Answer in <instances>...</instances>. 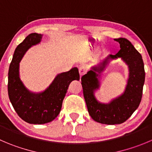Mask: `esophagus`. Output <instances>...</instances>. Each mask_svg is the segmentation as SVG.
Returning <instances> with one entry per match:
<instances>
[{
    "label": "esophagus",
    "instance_id": "1",
    "mask_svg": "<svg viewBox=\"0 0 152 152\" xmlns=\"http://www.w3.org/2000/svg\"><path fill=\"white\" fill-rule=\"evenodd\" d=\"M87 72V69L85 66H81L80 68H79V74H80V76L85 75Z\"/></svg>",
    "mask_w": 152,
    "mask_h": 152
}]
</instances>
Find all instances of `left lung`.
Here are the masks:
<instances>
[{"label":"left lung","instance_id":"1","mask_svg":"<svg viewBox=\"0 0 152 152\" xmlns=\"http://www.w3.org/2000/svg\"><path fill=\"white\" fill-rule=\"evenodd\" d=\"M114 40L120 45L118 53L108 56L99 66L92 67L81 77L83 96L89 115L95 122L106 125L122 124L131 117L141 102L145 82V69L141 54L127 39L118 38ZM118 57L128 65L129 69L126 90L110 103H100L94 95V92L100 86L98 77L110 60Z\"/></svg>","mask_w":152,"mask_h":152}]
</instances>
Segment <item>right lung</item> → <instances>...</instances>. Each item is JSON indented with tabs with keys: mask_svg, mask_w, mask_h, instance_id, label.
Wrapping results in <instances>:
<instances>
[{
	"mask_svg": "<svg viewBox=\"0 0 152 152\" xmlns=\"http://www.w3.org/2000/svg\"><path fill=\"white\" fill-rule=\"evenodd\" d=\"M42 34H31L15 48L8 73V95L12 107L20 118L34 125L53 121L60 113L68 87L74 80H79L77 68L57 75L50 86L43 92L29 91L19 77V63L31 46L41 42Z\"/></svg>",
	"mask_w": 152,
	"mask_h": 152,
	"instance_id": "add662e5",
	"label": "right lung"
}]
</instances>
